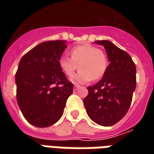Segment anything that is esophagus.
<instances>
[{
    "mask_svg": "<svg viewBox=\"0 0 154 154\" xmlns=\"http://www.w3.org/2000/svg\"><path fill=\"white\" fill-rule=\"evenodd\" d=\"M79 87H80V86H79V85H77V84H75V85H74V90L77 91V89L79 88Z\"/></svg>",
    "mask_w": 154,
    "mask_h": 154,
    "instance_id": "34e87169",
    "label": "esophagus"
}]
</instances>
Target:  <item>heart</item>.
I'll return each mask as SVG.
<instances>
[{"label": "heart", "instance_id": "obj_1", "mask_svg": "<svg viewBox=\"0 0 154 154\" xmlns=\"http://www.w3.org/2000/svg\"><path fill=\"white\" fill-rule=\"evenodd\" d=\"M71 57H61L59 67L67 76H72L79 67L78 73L71 78L74 83H85L104 76L108 67V57L99 48L91 44L78 45L71 49Z\"/></svg>", "mask_w": 154, "mask_h": 154}]
</instances>
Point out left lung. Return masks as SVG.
Wrapping results in <instances>:
<instances>
[{
    "label": "left lung",
    "mask_w": 154,
    "mask_h": 154,
    "mask_svg": "<svg viewBox=\"0 0 154 154\" xmlns=\"http://www.w3.org/2000/svg\"><path fill=\"white\" fill-rule=\"evenodd\" d=\"M106 51L110 64L106 73L97 84L88 87L84 99L91 119L102 126L119 122L131 105L136 87V67L125 51L108 40L95 41Z\"/></svg>",
    "instance_id": "1"
}]
</instances>
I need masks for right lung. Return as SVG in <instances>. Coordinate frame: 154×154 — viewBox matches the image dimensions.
I'll return each instance as SVG.
<instances>
[{"mask_svg":"<svg viewBox=\"0 0 154 154\" xmlns=\"http://www.w3.org/2000/svg\"><path fill=\"white\" fill-rule=\"evenodd\" d=\"M66 40L46 41L25 54L15 73L16 99L29 124L48 127L60 119L73 85L59 67Z\"/></svg>","mask_w":154,"mask_h":154,"instance_id":"right-lung-1","label":"right lung"}]
</instances>
